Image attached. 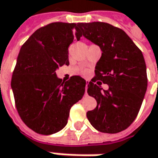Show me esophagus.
<instances>
[{
  "instance_id": "esophagus-1",
  "label": "esophagus",
  "mask_w": 158,
  "mask_h": 158,
  "mask_svg": "<svg viewBox=\"0 0 158 158\" xmlns=\"http://www.w3.org/2000/svg\"><path fill=\"white\" fill-rule=\"evenodd\" d=\"M89 83V80H85V94H87V85Z\"/></svg>"
}]
</instances>
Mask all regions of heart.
<instances>
[{
  "mask_svg": "<svg viewBox=\"0 0 158 158\" xmlns=\"http://www.w3.org/2000/svg\"><path fill=\"white\" fill-rule=\"evenodd\" d=\"M86 73H87V72H86V70H85V69H81V70L79 71V73L82 74V75H85Z\"/></svg>",
  "mask_w": 158,
  "mask_h": 158,
  "instance_id": "1",
  "label": "heart"
}]
</instances>
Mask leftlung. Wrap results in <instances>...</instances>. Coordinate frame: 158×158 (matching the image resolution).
Segmentation results:
<instances>
[{
  "instance_id": "1",
  "label": "left lung",
  "mask_w": 158,
  "mask_h": 158,
  "mask_svg": "<svg viewBox=\"0 0 158 158\" xmlns=\"http://www.w3.org/2000/svg\"><path fill=\"white\" fill-rule=\"evenodd\" d=\"M79 28L102 52L87 86V94L97 101L87 119L100 132L119 133L135 121L143 101L148 85L143 55L122 29L109 23H79ZM102 83L108 90H102Z\"/></svg>"
}]
</instances>
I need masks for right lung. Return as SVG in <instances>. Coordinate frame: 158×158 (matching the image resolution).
Wrapping results in <instances>:
<instances>
[{
	"mask_svg": "<svg viewBox=\"0 0 158 158\" xmlns=\"http://www.w3.org/2000/svg\"><path fill=\"white\" fill-rule=\"evenodd\" d=\"M82 35L79 24L52 23L23 44L11 79L15 103L23 122L35 133L52 135L67 124L71 107L82 99L85 80L58 79L56 70L69 64L68 48Z\"/></svg>",
	"mask_w": 158,
	"mask_h": 158,
	"instance_id": "obj_1",
	"label": "right lung"
}]
</instances>
